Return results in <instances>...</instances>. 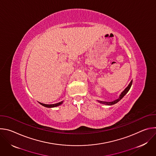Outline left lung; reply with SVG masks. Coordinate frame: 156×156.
<instances>
[{"label":"left lung","mask_w":156,"mask_h":156,"mask_svg":"<svg viewBox=\"0 0 156 156\" xmlns=\"http://www.w3.org/2000/svg\"><path fill=\"white\" fill-rule=\"evenodd\" d=\"M132 82H133V80H131V82H130V83L128 84V86L125 88V90L122 93V94H120V97L119 98V99H116V100H115V101H112V102H104V101H98V102H100V103H102V104H106V105H114V104H116V103H117L119 101H120L124 96H125V95L128 92V91L129 90V89H130V87H131V84H132Z\"/></svg>","instance_id":"8db88e82"}]
</instances>
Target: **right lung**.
I'll return each instance as SVG.
<instances>
[{"instance_id":"right-lung-1","label":"right lung","mask_w":156,"mask_h":156,"mask_svg":"<svg viewBox=\"0 0 156 156\" xmlns=\"http://www.w3.org/2000/svg\"><path fill=\"white\" fill-rule=\"evenodd\" d=\"M63 102V101L62 102H60L58 103H56V104H42V103H41L39 102L40 104H41L42 105L46 107H57V106H58L60 105V104H62Z\"/></svg>"}]
</instances>
